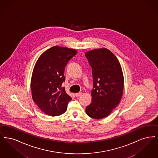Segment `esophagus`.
Segmentation results:
<instances>
[{"instance_id":"obj_1","label":"esophagus","mask_w":158,"mask_h":158,"mask_svg":"<svg viewBox=\"0 0 158 158\" xmlns=\"http://www.w3.org/2000/svg\"><path fill=\"white\" fill-rule=\"evenodd\" d=\"M81 94H82V93L80 92V93H76V94H75V96H76L77 97L80 96Z\"/></svg>"}]
</instances>
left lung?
<instances>
[{
	"label": "left lung",
	"mask_w": 158,
	"mask_h": 158,
	"mask_svg": "<svg viewBox=\"0 0 158 158\" xmlns=\"http://www.w3.org/2000/svg\"><path fill=\"white\" fill-rule=\"evenodd\" d=\"M92 68V102L86 109L89 116L101 119L108 116L120 103L123 93L124 77L116 56L107 48L85 53Z\"/></svg>",
	"instance_id": "left-lung-1"
}]
</instances>
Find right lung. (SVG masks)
Returning <instances> with one entry per match:
<instances>
[{
    "label": "right lung",
    "instance_id": "obj_1",
    "mask_svg": "<svg viewBox=\"0 0 158 158\" xmlns=\"http://www.w3.org/2000/svg\"><path fill=\"white\" fill-rule=\"evenodd\" d=\"M77 53L74 49L54 46L43 52L35 65L31 81L32 99L49 116L65 113L71 100L62 84L65 67Z\"/></svg>",
    "mask_w": 158,
    "mask_h": 158
}]
</instances>
